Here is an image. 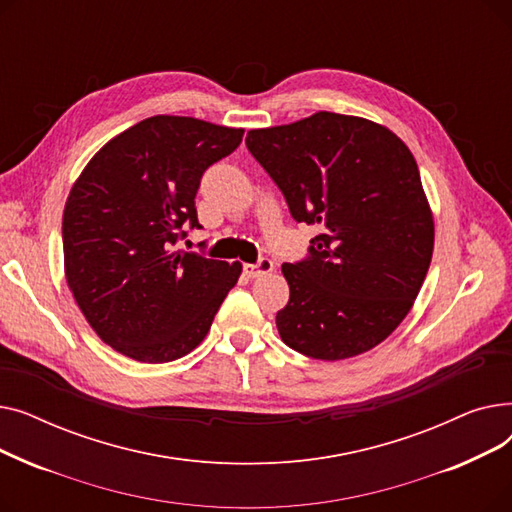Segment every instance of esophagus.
Wrapping results in <instances>:
<instances>
[{
	"mask_svg": "<svg viewBox=\"0 0 512 512\" xmlns=\"http://www.w3.org/2000/svg\"><path fill=\"white\" fill-rule=\"evenodd\" d=\"M245 276L247 278H259V276H267L274 272V261L272 259H261L259 263H245Z\"/></svg>",
	"mask_w": 512,
	"mask_h": 512,
	"instance_id": "1",
	"label": "esophagus"
}]
</instances>
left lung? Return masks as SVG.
Masks as SVG:
<instances>
[{"instance_id":"obj_1","label":"left lung","mask_w":512,"mask_h":512,"mask_svg":"<svg viewBox=\"0 0 512 512\" xmlns=\"http://www.w3.org/2000/svg\"><path fill=\"white\" fill-rule=\"evenodd\" d=\"M247 147L297 222L319 226L311 257L284 263V344L321 361L384 342L411 311L434 253V213L409 147L384 124L315 112L253 128Z\"/></svg>"}]
</instances>
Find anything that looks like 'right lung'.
I'll use <instances>...</instances> for the list:
<instances>
[{
    "instance_id": "1",
    "label": "right lung",
    "mask_w": 512,
    "mask_h": 512,
    "mask_svg": "<svg viewBox=\"0 0 512 512\" xmlns=\"http://www.w3.org/2000/svg\"><path fill=\"white\" fill-rule=\"evenodd\" d=\"M245 128L151 116L116 134L80 172L64 207V274L93 332L141 363L188 355L238 282L242 263L174 249L201 228L203 172Z\"/></svg>"
}]
</instances>
